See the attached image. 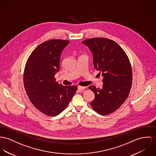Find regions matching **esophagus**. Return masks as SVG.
Returning <instances> with one entry per match:
<instances>
[{"label":"esophagus","instance_id":"1","mask_svg":"<svg viewBox=\"0 0 156 156\" xmlns=\"http://www.w3.org/2000/svg\"><path fill=\"white\" fill-rule=\"evenodd\" d=\"M85 88V87H82V86H78V89L80 91H83V90H84Z\"/></svg>","mask_w":156,"mask_h":156}]
</instances>
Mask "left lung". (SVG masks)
Here are the masks:
<instances>
[{
  "label": "left lung",
  "instance_id": "1",
  "mask_svg": "<svg viewBox=\"0 0 156 156\" xmlns=\"http://www.w3.org/2000/svg\"><path fill=\"white\" fill-rule=\"evenodd\" d=\"M92 52L94 68L103 76L101 88L88 87L95 94L92 108L101 115H107L120 108L132 86V68L129 60L115 41L105 38L83 41Z\"/></svg>",
  "mask_w": 156,
  "mask_h": 156
}]
</instances>
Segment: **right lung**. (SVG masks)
<instances>
[{"label":"right lung","mask_w":156,"mask_h":156,"mask_svg":"<svg viewBox=\"0 0 156 156\" xmlns=\"http://www.w3.org/2000/svg\"><path fill=\"white\" fill-rule=\"evenodd\" d=\"M69 43L60 39L44 41L34 50L25 65V91L35 108L48 116L59 115L77 90L75 85L58 84L54 77L60 69L61 53Z\"/></svg>","instance_id":"1"}]
</instances>
